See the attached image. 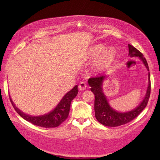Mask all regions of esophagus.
<instances>
[{
	"label": "esophagus",
	"mask_w": 160,
	"mask_h": 160,
	"mask_svg": "<svg viewBox=\"0 0 160 160\" xmlns=\"http://www.w3.org/2000/svg\"><path fill=\"white\" fill-rule=\"evenodd\" d=\"M86 87H87V85L85 83V82H81L79 85V89L81 91H83L86 89Z\"/></svg>",
	"instance_id": "34e87169"
}]
</instances>
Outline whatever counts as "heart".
<instances>
[{"instance_id": "obj_1", "label": "heart", "mask_w": 160, "mask_h": 160, "mask_svg": "<svg viewBox=\"0 0 160 160\" xmlns=\"http://www.w3.org/2000/svg\"><path fill=\"white\" fill-rule=\"evenodd\" d=\"M103 50L104 47L98 46L92 51L91 54V57L93 59H97L100 56L98 61V66L101 69L109 67L113 63L116 57V51L113 47H109L103 52Z\"/></svg>"}]
</instances>
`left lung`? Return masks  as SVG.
Masks as SVG:
<instances>
[{
  "label": "left lung",
  "instance_id": "obj_1",
  "mask_svg": "<svg viewBox=\"0 0 160 160\" xmlns=\"http://www.w3.org/2000/svg\"><path fill=\"white\" fill-rule=\"evenodd\" d=\"M129 55L131 57H139L143 62L148 71H149L148 64L146 58L142 53L132 45H128ZM105 75L95 77H91L88 80V83L91 87V91L95 95V115L98 122L108 127H118L126 124L132 121L140 114L146 107L151 93V82L150 73L148 72V87L146 94L142 102L134 109L128 112L121 113L111 108L108 101L104 95L102 89L103 83L105 79Z\"/></svg>",
  "mask_w": 160,
  "mask_h": 160
}]
</instances>
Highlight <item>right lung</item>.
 <instances>
[{"label":"right lung","mask_w":160,"mask_h":160,"mask_svg":"<svg viewBox=\"0 0 160 160\" xmlns=\"http://www.w3.org/2000/svg\"><path fill=\"white\" fill-rule=\"evenodd\" d=\"M77 93H78V86L75 85L71 91L65 95L59 104L57 105V107L50 113L41 116H37V117L31 116L23 113L14 104L11 97H9V98H10L14 109L24 119L33 125H37V126L51 128L58 127L68 118L71 103Z\"/></svg>","instance_id":"1"}]
</instances>
